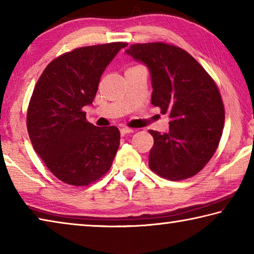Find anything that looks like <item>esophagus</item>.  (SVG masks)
Instances as JSON below:
<instances>
[{
	"mask_svg": "<svg viewBox=\"0 0 254 254\" xmlns=\"http://www.w3.org/2000/svg\"><path fill=\"white\" fill-rule=\"evenodd\" d=\"M120 132H121V135L124 136L127 134H130V133H133V130H132V128H128V127H122V128H120Z\"/></svg>",
	"mask_w": 254,
	"mask_h": 254,
	"instance_id": "1",
	"label": "esophagus"
}]
</instances>
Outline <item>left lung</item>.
Instances as JSON below:
<instances>
[{"mask_svg":"<svg viewBox=\"0 0 254 254\" xmlns=\"http://www.w3.org/2000/svg\"><path fill=\"white\" fill-rule=\"evenodd\" d=\"M126 54L144 64L151 77V104L169 114V132L153 136L149 167L169 180L192 177L220 143L224 105L207 72L187 51L162 42L132 45Z\"/></svg>","mask_w":254,"mask_h":254,"instance_id":"left-lung-1","label":"left lung"}]
</instances>
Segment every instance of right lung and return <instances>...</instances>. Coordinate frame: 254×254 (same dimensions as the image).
<instances>
[{"instance_id": "add662e5", "label": "right lung", "mask_w": 254, "mask_h": 254, "mask_svg": "<svg viewBox=\"0 0 254 254\" xmlns=\"http://www.w3.org/2000/svg\"><path fill=\"white\" fill-rule=\"evenodd\" d=\"M126 42L77 48L54 59L42 72L29 103L30 140L62 182L87 186L111 168L120 145L117 127H97L86 120L101 76Z\"/></svg>"}]
</instances>
